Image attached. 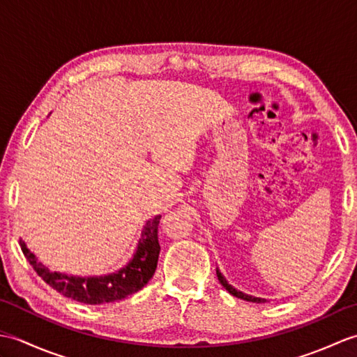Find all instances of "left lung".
I'll use <instances>...</instances> for the list:
<instances>
[{
  "label": "left lung",
  "instance_id": "obj_1",
  "mask_svg": "<svg viewBox=\"0 0 357 357\" xmlns=\"http://www.w3.org/2000/svg\"><path fill=\"white\" fill-rule=\"evenodd\" d=\"M216 275H218V279H219V282H221V285L225 288L227 291H229L230 294H233V296H236V298H239V299H244V301H248V302H256V304H261V302H265V299H261V298H255V296H248V294H244V293H241V291H238L236 288H233L229 282H227L225 280V278L221 275V271H219L218 268H216Z\"/></svg>",
  "mask_w": 357,
  "mask_h": 357
}]
</instances>
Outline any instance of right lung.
<instances>
[{"instance_id":"obj_1","label":"right lung","mask_w":357,"mask_h":357,"mask_svg":"<svg viewBox=\"0 0 357 357\" xmlns=\"http://www.w3.org/2000/svg\"><path fill=\"white\" fill-rule=\"evenodd\" d=\"M158 225L159 216L150 219L144 227L142 238L132 262L118 273L102 278H75L56 271L53 273L45 265L38 262L24 242L20 241V245L36 275L59 294L82 304H109L139 291L155 275L159 250H161L158 241Z\"/></svg>"}]
</instances>
